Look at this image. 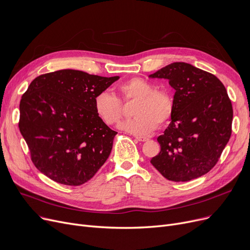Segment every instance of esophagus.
<instances>
[{"label":"esophagus","instance_id":"esophagus-1","mask_svg":"<svg viewBox=\"0 0 250 250\" xmlns=\"http://www.w3.org/2000/svg\"><path fill=\"white\" fill-rule=\"evenodd\" d=\"M135 138H136V140L139 141V142H147V141L149 140V138H147V137H142V136H136Z\"/></svg>","mask_w":250,"mask_h":250}]
</instances>
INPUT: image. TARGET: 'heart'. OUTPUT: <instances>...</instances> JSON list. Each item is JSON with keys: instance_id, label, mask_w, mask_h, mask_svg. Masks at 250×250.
<instances>
[{"instance_id": "heart-1", "label": "heart", "mask_w": 250, "mask_h": 250, "mask_svg": "<svg viewBox=\"0 0 250 250\" xmlns=\"http://www.w3.org/2000/svg\"><path fill=\"white\" fill-rule=\"evenodd\" d=\"M118 94L124 101L136 100L132 120L122 123L118 127L125 132L144 136L152 133L159 125H165L173 113V99L165 90H155L150 82L142 78H133L121 84ZM96 115L107 125H116L123 115L122 103L110 92L103 91L94 99Z\"/></svg>"}]
</instances>
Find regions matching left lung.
I'll return each instance as SVG.
<instances>
[{
    "label": "left lung",
    "mask_w": 250,
    "mask_h": 250,
    "mask_svg": "<svg viewBox=\"0 0 250 250\" xmlns=\"http://www.w3.org/2000/svg\"><path fill=\"white\" fill-rule=\"evenodd\" d=\"M166 79L175 93L171 122L157 141L151 164L168 180L201 177L218 162L231 136L233 108L226 88L211 73L182 62L149 76Z\"/></svg>",
    "instance_id": "1"
}]
</instances>
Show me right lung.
<instances>
[{"mask_svg":"<svg viewBox=\"0 0 250 250\" xmlns=\"http://www.w3.org/2000/svg\"><path fill=\"white\" fill-rule=\"evenodd\" d=\"M118 79L60 70L30 83L20 101L19 129L39 171L74 187L95 175L117 133L96 115L94 99Z\"/></svg>","mask_w":250,"mask_h":250,"instance_id":"add662e5","label":"right lung"}]
</instances>
